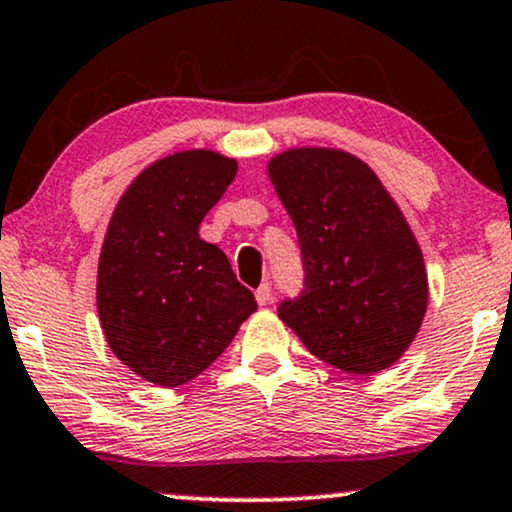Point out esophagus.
Here are the masks:
<instances>
[{"instance_id":"34e87169","label":"esophagus","mask_w":512,"mask_h":512,"mask_svg":"<svg viewBox=\"0 0 512 512\" xmlns=\"http://www.w3.org/2000/svg\"><path fill=\"white\" fill-rule=\"evenodd\" d=\"M256 301L258 306H268L270 301H273V287H270V282H263V285L256 289Z\"/></svg>"}]
</instances>
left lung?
<instances>
[{"label": "left lung", "mask_w": 512, "mask_h": 512, "mask_svg": "<svg viewBox=\"0 0 512 512\" xmlns=\"http://www.w3.org/2000/svg\"><path fill=\"white\" fill-rule=\"evenodd\" d=\"M296 227L304 287L280 315L320 361L372 375L403 356L427 311L420 246L377 175L334 149H292L268 166Z\"/></svg>", "instance_id": "8db88e82"}]
</instances>
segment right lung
Wrapping results in <instances>:
<instances>
[{
    "instance_id": "1",
    "label": "right lung",
    "mask_w": 512,
    "mask_h": 512,
    "mask_svg": "<svg viewBox=\"0 0 512 512\" xmlns=\"http://www.w3.org/2000/svg\"><path fill=\"white\" fill-rule=\"evenodd\" d=\"M235 173L216 151H180L142 170L113 211L97 311L118 361L147 382L194 380L256 311L227 256L199 237Z\"/></svg>"
}]
</instances>
